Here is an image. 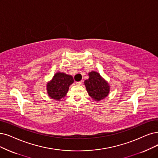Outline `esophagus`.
<instances>
[{
  "instance_id": "1",
  "label": "esophagus",
  "mask_w": 158,
  "mask_h": 158,
  "mask_svg": "<svg viewBox=\"0 0 158 158\" xmlns=\"http://www.w3.org/2000/svg\"><path fill=\"white\" fill-rule=\"evenodd\" d=\"M81 83H82V81H77V82H76V84H77V85H81Z\"/></svg>"
}]
</instances>
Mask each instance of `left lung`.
I'll list each match as a JSON object with an SVG mask.
<instances>
[{
	"mask_svg": "<svg viewBox=\"0 0 158 158\" xmlns=\"http://www.w3.org/2000/svg\"><path fill=\"white\" fill-rule=\"evenodd\" d=\"M88 75L89 78L84 81V85L92 99L98 102L108 97L110 91L108 81L97 71L89 72Z\"/></svg>",
	"mask_w": 158,
	"mask_h": 158,
	"instance_id": "obj_1",
	"label": "left lung"
}]
</instances>
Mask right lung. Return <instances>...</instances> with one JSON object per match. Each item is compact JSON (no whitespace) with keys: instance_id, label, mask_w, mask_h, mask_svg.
I'll return each mask as SVG.
<instances>
[{"instance_id":"right-lung-1","label":"right lung","mask_w":158,"mask_h":158,"mask_svg":"<svg viewBox=\"0 0 158 158\" xmlns=\"http://www.w3.org/2000/svg\"><path fill=\"white\" fill-rule=\"evenodd\" d=\"M74 82L71 75L65 73H56L47 83V92L50 98L61 101L64 98L69 91V86Z\"/></svg>"}]
</instances>
